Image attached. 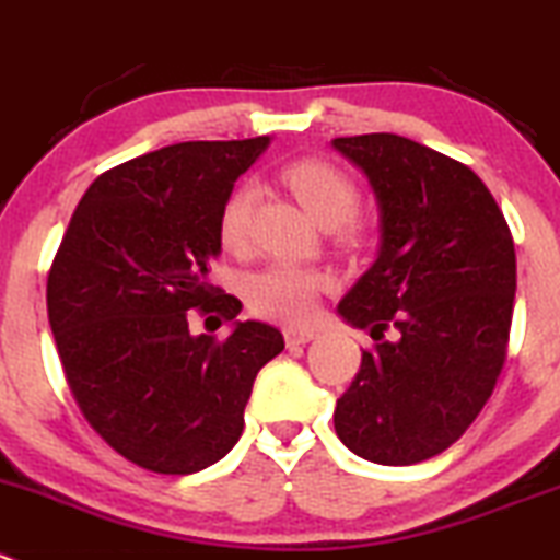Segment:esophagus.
Listing matches in <instances>:
<instances>
[{"label": "esophagus", "instance_id": "obj_1", "mask_svg": "<svg viewBox=\"0 0 560 560\" xmlns=\"http://www.w3.org/2000/svg\"><path fill=\"white\" fill-rule=\"evenodd\" d=\"M283 335H285V343H289V346H302V343H311V340L316 338V329H311V327H302V329L289 327Z\"/></svg>", "mask_w": 560, "mask_h": 560}]
</instances>
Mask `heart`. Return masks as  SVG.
I'll return each mask as SVG.
<instances>
[{"instance_id": "obj_1", "label": "heart", "mask_w": 560, "mask_h": 560, "mask_svg": "<svg viewBox=\"0 0 560 560\" xmlns=\"http://www.w3.org/2000/svg\"><path fill=\"white\" fill-rule=\"evenodd\" d=\"M283 184L300 197V203L311 211V217L322 225L335 228L351 220L360 209V186L349 173L327 159L302 156L280 170ZM258 203V189L249 180L233 186L222 200L217 217V236L222 249L233 255H244L253 244V217ZM349 228V236H354ZM329 275L313 266L300 264H269L247 277L244 296L255 316L269 318L277 324H305L316 313L318 294L329 289Z\"/></svg>"}]
</instances>
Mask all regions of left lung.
Wrapping results in <instances>:
<instances>
[{
  "instance_id": "left-lung-1",
  "label": "left lung",
  "mask_w": 560,
  "mask_h": 560,
  "mask_svg": "<svg viewBox=\"0 0 560 560\" xmlns=\"http://www.w3.org/2000/svg\"><path fill=\"white\" fill-rule=\"evenodd\" d=\"M382 209L376 264L338 305L374 346L335 407L340 443L376 465L443 454L492 396L509 351L516 255L467 164L398 135L338 137Z\"/></svg>"
}]
</instances>
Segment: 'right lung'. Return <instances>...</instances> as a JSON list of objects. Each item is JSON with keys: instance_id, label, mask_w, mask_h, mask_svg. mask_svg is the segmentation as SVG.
<instances>
[{"instance_id": "add662e5", "label": "right lung", "mask_w": 560, "mask_h": 560, "mask_svg": "<svg viewBox=\"0 0 560 560\" xmlns=\"http://www.w3.org/2000/svg\"><path fill=\"white\" fill-rule=\"evenodd\" d=\"M269 137L178 142L90 184L49 269L46 307L66 382L95 434L124 459L189 476L238 443L258 371L280 329L238 322L242 302L209 283L217 217ZM214 332V330H209Z\"/></svg>"}]
</instances>
